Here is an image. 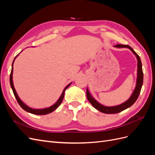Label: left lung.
Masks as SVG:
<instances>
[{"label": "left lung", "mask_w": 155, "mask_h": 155, "mask_svg": "<svg viewBox=\"0 0 155 155\" xmlns=\"http://www.w3.org/2000/svg\"><path fill=\"white\" fill-rule=\"evenodd\" d=\"M116 48H129L134 55H135L136 58L137 59V83H136V87L134 91L133 92L132 94L130 96L129 99L118 105L116 106H111V107H107L103 105L102 104H100L99 102L96 101L92 95L91 94L90 92L88 91V88H87V97L88 101L91 103L92 106L98 110L99 111L103 112L105 114H116L125 110L127 108L132 106L134 102L137 101V98L141 91V88L143 85V74L142 71V65L141 59H140L139 55L135 52L134 50L128 45H116L114 46Z\"/></svg>", "instance_id": "left-lung-1"}]
</instances>
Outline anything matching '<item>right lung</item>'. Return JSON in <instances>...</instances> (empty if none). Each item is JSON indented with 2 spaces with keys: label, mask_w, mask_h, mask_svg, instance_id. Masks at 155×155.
I'll return each mask as SVG.
<instances>
[{
  "label": "right lung",
  "mask_w": 155,
  "mask_h": 155,
  "mask_svg": "<svg viewBox=\"0 0 155 155\" xmlns=\"http://www.w3.org/2000/svg\"><path fill=\"white\" fill-rule=\"evenodd\" d=\"M20 52V53H21ZM19 55V54H18L16 57L14 58L13 61V63H12V71H11V74H10V85H11V87H12V91L13 92V94H14V96H15L16 100L17 101V102L18 103V104H19V105L23 109H24L25 110H26V112H30V113H31V114H35V115H45V114H49V113H51V112H52L54 110H55L57 108L61 105V102L63 100V97H64V92L65 91L67 90V89L70 86V85L72 84V82L69 83L68 85L65 87L64 88V90L61 94V96L59 97V98L58 99V100L56 101L55 104L51 105L49 107H46V108H45V109H33V108L31 107H30L29 106H28L27 105H26L24 102H23L21 99L20 97H18L17 93L15 91V87H14V85H13V63H14V61H15V60L16 59V58L17 57V56Z\"/></svg>",
  "instance_id": "right-lung-1"
}]
</instances>
